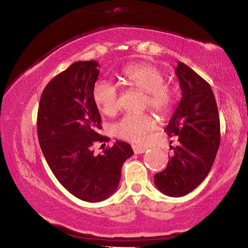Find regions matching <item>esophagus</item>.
Masks as SVG:
<instances>
[{"label":"esophagus","mask_w":248,"mask_h":248,"mask_svg":"<svg viewBox=\"0 0 248 248\" xmlns=\"http://www.w3.org/2000/svg\"><path fill=\"white\" fill-rule=\"evenodd\" d=\"M133 148V152L136 153V154H143V153H145L146 148L145 147H141V146H137V145H132Z\"/></svg>","instance_id":"1"}]
</instances>
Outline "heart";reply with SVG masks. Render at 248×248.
<instances>
[{
	"instance_id": "heart-1",
	"label": "heart",
	"mask_w": 248,
	"mask_h": 248,
	"mask_svg": "<svg viewBox=\"0 0 248 248\" xmlns=\"http://www.w3.org/2000/svg\"><path fill=\"white\" fill-rule=\"evenodd\" d=\"M123 76L130 87L145 93L144 106L159 115H166L173 106V92L165 84L163 71L150 64H137L125 67ZM92 98L101 112L114 115L119 108L118 88L109 81L100 79L92 88ZM156 128V121L151 115H127L115 124L116 136L136 144H143Z\"/></svg>"
}]
</instances>
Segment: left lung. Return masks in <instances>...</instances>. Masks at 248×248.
Masks as SVG:
<instances>
[{"mask_svg": "<svg viewBox=\"0 0 248 248\" xmlns=\"http://www.w3.org/2000/svg\"><path fill=\"white\" fill-rule=\"evenodd\" d=\"M175 75L182 98L165 130L169 137H178L179 144L154 182L164 194L180 197L199 186L213 167L220 145V120L209 83L181 62Z\"/></svg>", "mask_w": 248, "mask_h": 248, "instance_id": "8db88e82", "label": "left lung"}]
</instances>
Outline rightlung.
Wrapping results in <instances>:
<instances>
[{
  "label": "right lung",
  "instance_id": "right-lung-1",
  "mask_svg": "<svg viewBox=\"0 0 248 248\" xmlns=\"http://www.w3.org/2000/svg\"><path fill=\"white\" fill-rule=\"evenodd\" d=\"M97 62H76L54 77L40 98L37 130L40 147L52 172L74 196L85 202L106 200L118 187L121 167L133 155L121 141L95 155L101 115L92 98L100 70Z\"/></svg>",
  "mask_w": 248,
  "mask_h": 248
}]
</instances>
